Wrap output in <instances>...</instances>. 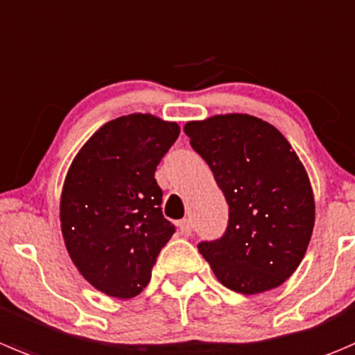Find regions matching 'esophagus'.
I'll return each instance as SVG.
<instances>
[{"label": "esophagus", "mask_w": 355, "mask_h": 355, "mask_svg": "<svg viewBox=\"0 0 355 355\" xmlns=\"http://www.w3.org/2000/svg\"><path fill=\"white\" fill-rule=\"evenodd\" d=\"M178 229H180L182 236H185V237L191 236V232H192V223H191V220H189V218L180 220V222H178Z\"/></svg>", "instance_id": "obj_1"}]
</instances>
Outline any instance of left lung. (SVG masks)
Wrapping results in <instances>:
<instances>
[{
  "label": "left lung",
  "instance_id": "8db88e82",
  "mask_svg": "<svg viewBox=\"0 0 355 355\" xmlns=\"http://www.w3.org/2000/svg\"><path fill=\"white\" fill-rule=\"evenodd\" d=\"M184 130L229 205L223 236L201 241L199 253L229 290L277 288L304 260L314 229V194L297 153L254 116H213Z\"/></svg>",
  "mask_w": 355,
  "mask_h": 355
}]
</instances>
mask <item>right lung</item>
<instances>
[{
	"label": "right lung",
	"instance_id": "right-lung-1",
	"mask_svg": "<svg viewBox=\"0 0 355 355\" xmlns=\"http://www.w3.org/2000/svg\"><path fill=\"white\" fill-rule=\"evenodd\" d=\"M178 135L177 123L121 116L105 123L69 168L60 199L65 248L81 276L109 297H137L173 236L154 173Z\"/></svg>",
	"mask_w": 355,
	"mask_h": 355
}]
</instances>
